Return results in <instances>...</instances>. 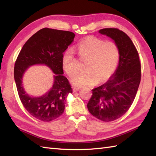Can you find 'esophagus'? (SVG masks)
Here are the masks:
<instances>
[{
    "label": "esophagus",
    "instance_id": "esophagus-1",
    "mask_svg": "<svg viewBox=\"0 0 156 156\" xmlns=\"http://www.w3.org/2000/svg\"><path fill=\"white\" fill-rule=\"evenodd\" d=\"M73 90V92H77V91L79 90V88L74 87V88H73V90Z\"/></svg>",
    "mask_w": 156,
    "mask_h": 156
}]
</instances>
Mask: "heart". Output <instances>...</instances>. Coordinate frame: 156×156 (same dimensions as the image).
<instances>
[{"mask_svg": "<svg viewBox=\"0 0 156 156\" xmlns=\"http://www.w3.org/2000/svg\"><path fill=\"white\" fill-rule=\"evenodd\" d=\"M79 56L87 59L84 72L76 73L71 78V83L76 87L94 85L97 82H105L113 74L119 59L118 46L113 41H105L89 36L80 41L76 46ZM62 66L68 75L76 72L74 51L66 50L62 56Z\"/></svg>", "mask_w": 156, "mask_h": 156, "instance_id": "b5f03b06", "label": "heart"}]
</instances>
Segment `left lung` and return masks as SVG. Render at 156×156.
<instances>
[{"label":"left lung","instance_id":"8db88e82","mask_svg":"<svg viewBox=\"0 0 156 156\" xmlns=\"http://www.w3.org/2000/svg\"><path fill=\"white\" fill-rule=\"evenodd\" d=\"M98 33L112 39L118 46L119 64L107 82L92 89L87 107L94 117L109 122L122 117L133 103L141 81V64L133 43L124 32L105 28Z\"/></svg>","mask_w":156,"mask_h":156}]
</instances>
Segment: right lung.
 <instances>
[{
	"instance_id": "1",
	"label": "right lung",
	"mask_w": 156,
	"mask_h": 156,
	"mask_svg": "<svg viewBox=\"0 0 156 156\" xmlns=\"http://www.w3.org/2000/svg\"><path fill=\"white\" fill-rule=\"evenodd\" d=\"M74 37L70 31L41 29L28 39L16 59L14 78L19 98L29 113L39 120L49 122L62 115L67 96L72 93L67 78L63 75L62 56ZM35 65H46L55 74L52 88L40 97L29 95L22 84L25 72Z\"/></svg>"
}]
</instances>
